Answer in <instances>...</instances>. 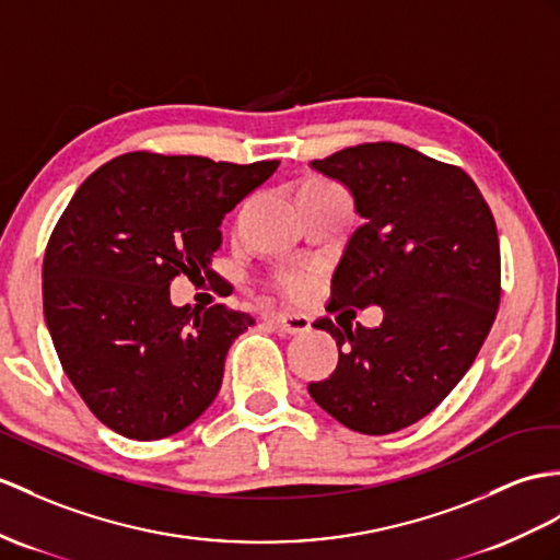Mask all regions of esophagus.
<instances>
[{"label": "esophagus", "instance_id": "obj_1", "mask_svg": "<svg viewBox=\"0 0 560 560\" xmlns=\"http://www.w3.org/2000/svg\"><path fill=\"white\" fill-rule=\"evenodd\" d=\"M282 335H304L311 330V318L304 313H276L270 316Z\"/></svg>", "mask_w": 560, "mask_h": 560}]
</instances>
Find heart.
<instances>
[{"label":"heart","instance_id":"heart-1","mask_svg":"<svg viewBox=\"0 0 560 560\" xmlns=\"http://www.w3.org/2000/svg\"><path fill=\"white\" fill-rule=\"evenodd\" d=\"M278 288L284 294L299 296V294H304L308 288V276L306 272H284V276L278 278Z\"/></svg>","mask_w":560,"mask_h":560}]
</instances>
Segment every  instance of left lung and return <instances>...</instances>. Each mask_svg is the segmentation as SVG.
<instances>
[{
    "label": "left lung",
    "mask_w": 560,
    "mask_h": 560,
    "mask_svg": "<svg viewBox=\"0 0 560 560\" xmlns=\"http://www.w3.org/2000/svg\"><path fill=\"white\" fill-rule=\"evenodd\" d=\"M311 168L342 183L363 218L332 276L330 308L380 306L385 316L345 332L316 323L335 337L339 361L308 394L349 430L397 432L460 383L492 330L494 215L468 173L404 144L349 147Z\"/></svg>",
    "instance_id": "obj_1"
}]
</instances>
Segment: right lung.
<instances>
[{
    "mask_svg": "<svg viewBox=\"0 0 560 560\" xmlns=\"http://www.w3.org/2000/svg\"><path fill=\"white\" fill-rule=\"evenodd\" d=\"M280 161L122 154L78 187L49 237L45 323L63 371L106 428L163 440L207 411L249 313L171 304V280L213 278L221 221Z\"/></svg>",
    "mask_w": 560,
    "mask_h": 560,
    "instance_id": "1",
    "label": "right lung"
}]
</instances>
